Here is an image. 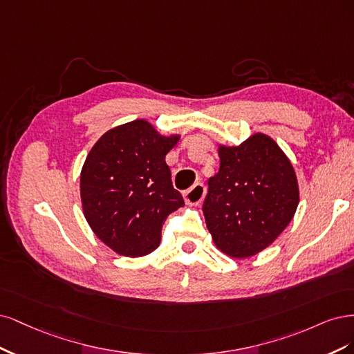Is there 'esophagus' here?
Segmentation results:
<instances>
[{"mask_svg":"<svg viewBox=\"0 0 354 354\" xmlns=\"http://www.w3.org/2000/svg\"><path fill=\"white\" fill-rule=\"evenodd\" d=\"M206 196V187L203 184H196L184 192V200L187 206H198Z\"/></svg>","mask_w":354,"mask_h":354,"instance_id":"34e87169","label":"esophagus"}]
</instances>
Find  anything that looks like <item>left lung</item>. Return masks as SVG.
Segmentation results:
<instances>
[{"instance_id": "1", "label": "left lung", "mask_w": 354, "mask_h": 354, "mask_svg": "<svg viewBox=\"0 0 354 354\" xmlns=\"http://www.w3.org/2000/svg\"><path fill=\"white\" fill-rule=\"evenodd\" d=\"M219 172L203 204L207 230L222 253L252 257L288 226L300 201L295 170L269 135L256 132L239 145H218Z\"/></svg>"}]
</instances>
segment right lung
I'll return each instance as SVG.
<instances>
[{
	"instance_id": "right-lung-1",
	"label": "right lung",
	"mask_w": 354,
	"mask_h": 354,
	"mask_svg": "<svg viewBox=\"0 0 354 354\" xmlns=\"http://www.w3.org/2000/svg\"><path fill=\"white\" fill-rule=\"evenodd\" d=\"M180 140L136 119L111 128L91 148L81 170V201L93 232L127 257L160 244L167 216L184 206L165 157Z\"/></svg>"
}]
</instances>
